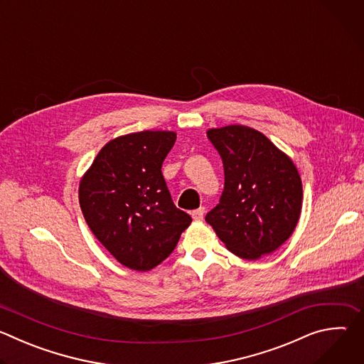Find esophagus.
I'll use <instances>...</instances> for the list:
<instances>
[{
  "label": "esophagus",
  "mask_w": 364,
  "mask_h": 364,
  "mask_svg": "<svg viewBox=\"0 0 364 364\" xmlns=\"http://www.w3.org/2000/svg\"><path fill=\"white\" fill-rule=\"evenodd\" d=\"M204 207H198V209H196V210H193L191 212V218H193V220H201L203 219V216H204Z\"/></svg>",
  "instance_id": "1"
}]
</instances>
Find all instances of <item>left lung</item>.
Wrapping results in <instances>:
<instances>
[{
    "instance_id": "8db88e82",
    "label": "left lung",
    "mask_w": 364,
    "mask_h": 364,
    "mask_svg": "<svg viewBox=\"0 0 364 364\" xmlns=\"http://www.w3.org/2000/svg\"><path fill=\"white\" fill-rule=\"evenodd\" d=\"M207 136L222 157L225 188L205 222L239 257L255 261L272 253L299 220L302 184L296 167L253 128H213Z\"/></svg>"
}]
</instances>
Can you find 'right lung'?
Instances as JSON below:
<instances>
[{
  "instance_id": "1",
  "label": "right lung",
  "mask_w": 364,
  "mask_h": 364,
  "mask_svg": "<svg viewBox=\"0 0 364 364\" xmlns=\"http://www.w3.org/2000/svg\"><path fill=\"white\" fill-rule=\"evenodd\" d=\"M176 138L171 131L118 136L80 180L79 203L89 229L129 269L160 265L191 223L173 203L161 173Z\"/></svg>"
}]
</instances>
